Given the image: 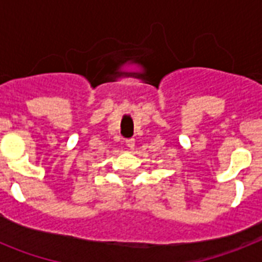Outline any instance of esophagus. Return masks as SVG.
I'll list each match as a JSON object with an SVG mask.
<instances>
[{
	"label": "esophagus",
	"instance_id": "34e87169",
	"mask_svg": "<svg viewBox=\"0 0 262 262\" xmlns=\"http://www.w3.org/2000/svg\"><path fill=\"white\" fill-rule=\"evenodd\" d=\"M126 145L128 148H134L135 147V139H126Z\"/></svg>",
	"mask_w": 262,
	"mask_h": 262
}]
</instances>
